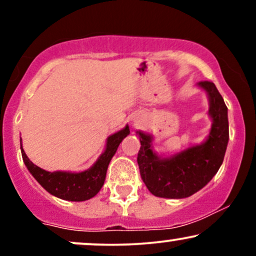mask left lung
<instances>
[{
    "label": "left lung",
    "mask_w": 256,
    "mask_h": 256,
    "mask_svg": "<svg viewBox=\"0 0 256 256\" xmlns=\"http://www.w3.org/2000/svg\"><path fill=\"white\" fill-rule=\"evenodd\" d=\"M210 100L208 114L213 120L208 138L170 158L152 150V134L137 131L140 140L137 162L140 177L152 195L184 198L198 192L210 182L224 161L228 142V107L212 82H200Z\"/></svg>",
    "instance_id": "left-lung-1"
}]
</instances>
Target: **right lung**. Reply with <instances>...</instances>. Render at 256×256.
I'll use <instances>...</instances> for the list:
<instances>
[{
  "label": "right lung",
  "mask_w": 256,
  "mask_h": 256,
  "mask_svg": "<svg viewBox=\"0 0 256 256\" xmlns=\"http://www.w3.org/2000/svg\"><path fill=\"white\" fill-rule=\"evenodd\" d=\"M128 134H130V128L126 125L122 130L108 137L104 152L98 158V161L89 170L78 173L46 171L31 162L30 158L26 156L22 143H20V149H22V160L28 170L49 194L66 201H86L94 198L101 190L112 158L116 154L122 140Z\"/></svg>",
  "instance_id": "obj_1"
}]
</instances>
